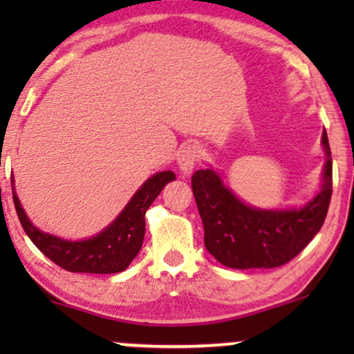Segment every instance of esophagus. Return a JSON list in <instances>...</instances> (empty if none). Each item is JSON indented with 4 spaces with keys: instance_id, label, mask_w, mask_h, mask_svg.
<instances>
[{
    "instance_id": "34e87169",
    "label": "esophagus",
    "mask_w": 354,
    "mask_h": 354,
    "mask_svg": "<svg viewBox=\"0 0 354 354\" xmlns=\"http://www.w3.org/2000/svg\"><path fill=\"white\" fill-rule=\"evenodd\" d=\"M198 158H200V146L194 143L183 146L178 153V168L183 176H189L193 173Z\"/></svg>"
}]
</instances>
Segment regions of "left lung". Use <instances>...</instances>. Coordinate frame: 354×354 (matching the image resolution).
Here are the masks:
<instances>
[{
	"instance_id": "8db88e82",
	"label": "left lung",
	"mask_w": 354,
	"mask_h": 354,
	"mask_svg": "<svg viewBox=\"0 0 354 354\" xmlns=\"http://www.w3.org/2000/svg\"><path fill=\"white\" fill-rule=\"evenodd\" d=\"M324 160L315 198L293 208H258L236 196L213 166L191 178L205 226V246L221 265L234 270L278 268L301 253L326 218L333 191V161L326 131L321 135Z\"/></svg>"
}]
</instances>
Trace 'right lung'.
<instances>
[{"label": "right lung", "mask_w": 354, "mask_h": 354, "mask_svg": "<svg viewBox=\"0 0 354 354\" xmlns=\"http://www.w3.org/2000/svg\"><path fill=\"white\" fill-rule=\"evenodd\" d=\"M173 180H176L173 171L154 173L138 188L131 200L126 203L121 213L106 228L101 230L95 236L76 239V241L55 236L36 228L16 194L15 178H11V188H13L15 208L23 230L46 258L71 273L111 274L124 271L140 253L145 238L146 211L156 200L161 189Z\"/></svg>", "instance_id": "right-lung-1"}]
</instances>
